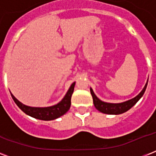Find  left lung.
I'll use <instances>...</instances> for the list:
<instances>
[{
  "instance_id": "obj_1",
  "label": "left lung",
  "mask_w": 156,
  "mask_h": 156,
  "mask_svg": "<svg viewBox=\"0 0 156 156\" xmlns=\"http://www.w3.org/2000/svg\"><path fill=\"white\" fill-rule=\"evenodd\" d=\"M147 86V83H146L145 87L143 89V90L138 94L136 97H134L132 100H129L126 102L121 103V104H110V103L103 102L100 99H98L97 96L95 95V93L93 92V90L90 88V94L92 95L93 103L94 105L96 108L97 110L103 112V113L111 114V115H117V114H121L123 112H126L128 111L129 109H130L132 107L140 100L145 92L146 88Z\"/></svg>"
}]
</instances>
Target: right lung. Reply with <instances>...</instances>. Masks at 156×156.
<instances>
[{
    "instance_id": "obj_1",
    "label": "right lung",
    "mask_w": 156,
    "mask_h": 156,
    "mask_svg": "<svg viewBox=\"0 0 156 156\" xmlns=\"http://www.w3.org/2000/svg\"><path fill=\"white\" fill-rule=\"evenodd\" d=\"M74 86H75V83H73L70 86L68 92L66 93V96L59 104L52 107H48V108H32V107L27 106L19 102L12 94H11V96L18 108L26 114L32 116L34 118L40 119L43 121H51V120L58 118L68 112L71 105V96L73 92Z\"/></svg>"
}]
</instances>
